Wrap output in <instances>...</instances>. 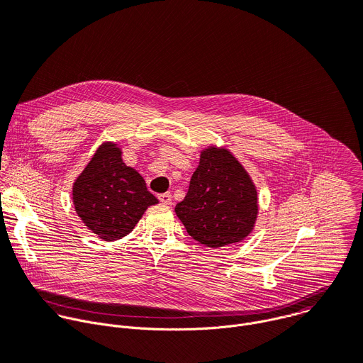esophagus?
I'll return each instance as SVG.
<instances>
[{
  "label": "esophagus",
  "instance_id": "esophagus-1",
  "mask_svg": "<svg viewBox=\"0 0 363 363\" xmlns=\"http://www.w3.org/2000/svg\"><path fill=\"white\" fill-rule=\"evenodd\" d=\"M158 198H160V201H161L162 203H165V205H169V203L172 202V195H171L169 192L160 194V195H158Z\"/></svg>",
  "mask_w": 363,
  "mask_h": 363
}]
</instances>
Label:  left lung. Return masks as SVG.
<instances>
[{"label": "left lung", "mask_w": 363, "mask_h": 363, "mask_svg": "<svg viewBox=\"0 0 363 363\" xmlns=\"http://www.w3.org/2000/svg\"><path fill=\"white\" fill-rule=\"evenodd\" d=\"M175 213L199 244L211 248L235 244L254 228L257 189L228 149L210 146L201 152L199 165Z\"/></svg>", "instance_id": "obj_1"}]
</instances>
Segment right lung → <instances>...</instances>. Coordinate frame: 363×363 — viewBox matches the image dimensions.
Returning a JSON list of instances; mask_svg holds the SVG:
<instances>
[{
  "instance_id": "right-lung-1",
  "label": "right lung",
  "mask_w": 363,
  "mask_h": 363,
  "mask_svg": "<svg viewBox=\"0 0 363 363\" xmlns=\"http://www.w3.org/2000/svg\"><path fill=\"white\" fill-rule=\"evenodd\" d=\"M73 203L91 233L115 241L129 234L158 199L147 191L140 174L122 161L121 147L105 142L74 181Z\"/></svg>"
}]
</instances>
